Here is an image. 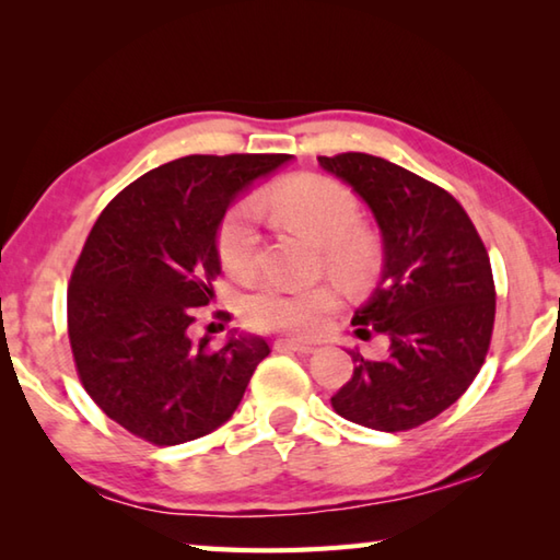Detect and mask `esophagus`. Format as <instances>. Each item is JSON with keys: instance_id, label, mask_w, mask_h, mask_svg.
<instances>
[{"instance_id": "34e87169", "label": "esophagus", "mask_w": 560, "mask_h": 560, "mask_svg": "<svg viewBox=\"0 0 560 560\" xmlns=\"http://www.w3.org/2000/svg\"><path fill=\"white\" fill-rule=\"evenodd\" d=\"M277 350H296V353H314L316 346L314 343H303V340L296 338H279L277 343H273Z\"/></svg>"}]
</instances>
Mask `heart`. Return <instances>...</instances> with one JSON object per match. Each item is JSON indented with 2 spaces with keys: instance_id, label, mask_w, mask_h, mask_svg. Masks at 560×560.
<instances>
[{
  "instance_id": "obj_1",
  "label": "heart",
  "mask_w": 560,
  "mask_h": 560,
  "mask_svg": "<svg viewBox=\"0 0 560 560\" xmlns=\"http://www.w3.org/2000/svg\"><path fill=\"white\" fill-rule=\"evenodd\" d=\"M264 207L283 224L324 246L328 269L338 279L360 283L373 269L375 249L358 224V205L346 187L326 177H293L264 197ZM259 214L254 202H240L224 217L217 249L224 269L246 279L257 271ZM338 296L330 287L281 289L267 283L244 301V320L259 330H287L296 336H316L326 328Z\"/></svg>"
}]
</instances>
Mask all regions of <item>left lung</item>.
Listing matches in <instances>:
<instances>
[{
  "label": "left lung",
  "instance_id": "8db88e82",
  "mask_svg": "<svg viewBox=\"0 0 560 560\" xmlns=\"http://www.w3.org/2000/svg\"><path fill=\"white\" fill-rule=\"evenodd\" d=\"M318 165L353 189L381 230L383 271L353 326L390 340L381 360L350 350L353 375L330 402L363 428L412 430L457 402L485 363L497 308L489 254L462 205L410 170L365 153Z\"/></svg>",
  "mask_w": 560,
  "mask_h": 560
}]
</instances>
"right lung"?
<instances>
[{"mask_svg":"<svg viewBox=\"0 0 560 560\" xmlns=\"http://www.w3.org/2000/svg\"><path fill=\"white\" fill-rule=\"evenodd\" d=\"M291 155H187L128 185L93 224L69 287V338L86 393L153 444L205 438L230 420L269 343L232 330L189 338L214 299L217 232L236 197Z\"/></svg>","mask_w":560,"mask_h":560,"instance_id":"obj_1","label":"right lung"}]
</instances>
